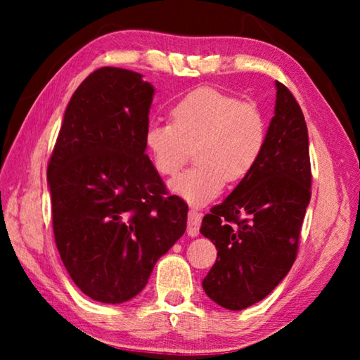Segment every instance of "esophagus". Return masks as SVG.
<instances>
[{
    "label": "esophagus",
    "instance_id": "obj_1",
    "mask_svg": "<svg viewBox=\"0 0 360 360\" xmlns=\"http://www.w3.org/2000/svg\"><path fill=\"white\" fill-rule=\"evenodd\" d=\"M202 212H198L197 210H191L188 211V221H187V235L188 236H197L200 231V224H202Z\"/></svg>",
    "mask_w": 360,
    "mask_h": 360
}]
</instances>
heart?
Segmentation results:
<instances>
[{
	"label": "heart",
	"instance_id": "b5f03b06",
	"mask_svg": "<svg viewBox=\"0 0 360 360\" xmlns=\"http://www.w3.org/2000/svg\"><path fill=\"white\" fill-rule=\"evenodd\" d=\"M268 136L265 114L254 103L216 89L192 90L172 108V122H152L144 143L158 174L173 176L195 148L192 169L169 182V191L202 206L222 192L225 182L251 174Z\"/></svg>",
	"mask_w": 360,
	"mask_h": 360
}]
</instances>
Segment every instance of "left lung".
<instances>
[{
  "label": "left lung",
  "instance_id": "left-lung-1",
  "mask_svg": "<svg viewBox=\"0 0 360 360\" xmlns=\"http://www.w3.org/2000/svg\"><path fill=\"white\" fill-rule=\"evenodd\" d=\"M275 87L264 154L200 229L217 249L203 289L231 311L264 300L288 275L311 198L307 122L288 87L278 81Z\"/></svg>",
  "mask_w": 360,
  "mask_h": 360
}]
</instances>
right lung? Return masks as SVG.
Here are the masks:
<instances>
[{
  "label": "right lung",
  "mask_w": 360,
  "mask_h": 360,
  "mask_svg": "<svg viewBox=\"0 0 360 360\" xmlns=\"http://www.w3.org/2000/svg\"><path fill=\"white\" fill-rule=\"evenodd\" d=\"M155 90L139 72L105 66L72 94L47 167L53 235L75 284L124 303L186 231L187 205L168 195L146 155Z\"/></svg>",
  "instance_id": "obj_1"
}]
</instances>
